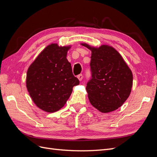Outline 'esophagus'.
<instances>
[{"mask_svg": "<svg viewBox=\"0 0 157 157\" xmlns=\"http://www.w3.org/2000/svg\"><path fill=\"white\" fill-rule=\"evenodd\" d=\"M77 78H78V79L80 80V81H81V80H82V78H83V75H82V74H80V75H78L77 76Z\"/></svg>", "mask_w": 157, "mask_h": 157, "instance_id": "esophagus-1", "label": "esophagus"}]
</instances>
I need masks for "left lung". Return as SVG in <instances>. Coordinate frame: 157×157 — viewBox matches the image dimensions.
I'll use <instances>...</instances> for the list:
<instances>
[{"mask_svg": "<svg viewBox=\"0 0 157 157\" xmlns=\"http://www.w3.org/2000/svg\"><path fill=\"white\" fill-rule=\"evenodd\" d=\"M91 50L92 79L86 91L92 105L107 113L121 107L130 95L133 74L122 56L113 47L102 44L94 47L82 42Z\"/></svg>", "mask_w": 157, "mask_h": 157, "instance_id": "obj_1", "label": "left lung"}]
</instances>
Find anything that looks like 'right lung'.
<instances>
[{
	"mask_svg": "<svg viewBox=\"0 0 157 157\" xmlns=\"http://www.w3.org/2000/svg\"><path fill=\"white\" fill-rule=\"evenodd\" d=\"M71 45L47 46L29 65L26 87L33 101L47 113L59 111L67 102L79 80L72 72L67 58Z\"/></svg>",
	"mask_w": 157,
	"mask_h": 157,
	"instance_id": "1",
	"label": "right lung"
}]
</instances>
